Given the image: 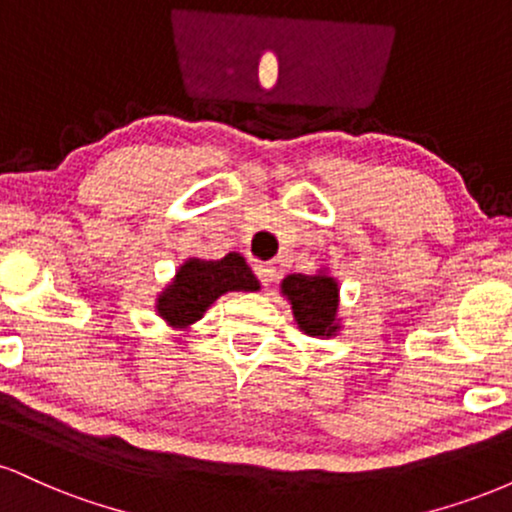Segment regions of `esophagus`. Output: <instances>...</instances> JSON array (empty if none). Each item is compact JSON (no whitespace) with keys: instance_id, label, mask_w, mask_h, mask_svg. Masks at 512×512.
Segmentation results:
<instances>
[{"instance_id":"1","label":"esophagus","mask_w":512,"mask_h":512,"mask_svg":"<svg viewBox=\"0 0 512 512\" xmlns=\"http://www.w3.org/2000/svg\"><path fill=\"white\" fill-rule=\"evenodd\" d=\"M255 274H257V279L262 281V286H269L276 279V269L272 267V264H267V262L255 264Z\"/></svg>"}]
</instances>
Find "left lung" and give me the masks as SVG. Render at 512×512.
<instances>
[{"label":"left lung","instance_id":"left-lung-1","mask_svg":"<svg viewBox=\"0 0 512 512\" xmlns=\"http://www.w3.org/2000/svg\"><path fill=\"white\" fill-rule=\"evenodd\" d=\"M281 296L289 301L298 330L308 337H337L342 330L339 281L327 267H320L315 274H289L281 281Z\"/></svg>","mask_w":512,"mask_h":512}]
</instances>
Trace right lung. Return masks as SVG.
Returning a JSON list of instances; mask_svg holds the SVG:
<instances>
[{"mask_svg":"<svg viewBox=\"0 0 512 512\" xmlns=\"http://www.w3.org/2000/svg\"><path fill=\"white\" fill-rule=\"evenodd\" d=\"M231 291H260V281L240 252H228L221 260L190 257L158 293L154 308L168 327L190 330L223 293Z\"/></svg>","mask_w":512,"mask_h":512,"instance_id":"add662e5","label":"right lung"}]
</instances>
